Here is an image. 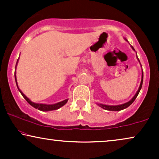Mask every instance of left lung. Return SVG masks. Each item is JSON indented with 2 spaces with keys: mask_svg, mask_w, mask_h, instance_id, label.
I'll use <instances>...</instances> for the list:
<instances>
[{
  "mask_svg": "<svg viewBox=\"0 0 159 159\" xmlns=\"http://www.w3.org/2000/svg\"><path fill=\"white\" fill-rule=\"evenodd\" d=\"M132 49L134 50L133 47L132 46ZM137 57H138V56H137ZM138 61H140L139 58H138ZM143 81V75H142V80H141V83H140V88H139L138 92H137L136 94L134 95V96L132 98L131 101H129V102H127V103L121 104V105H118V106H107V105H103V104H98V105L101 106V108H103L105 110H108V111H121V110H122V109H125V108H127L128 106H129L130 105H131V104L134 101V100L136 99V98L138 97L139 93H140V91L141 90V88H142Z\"/></svg>",
  "mask_w": 159,
  "mask_h": 159,
  "instance_id": "1",
  "label": "left lung"
}]
</instances>
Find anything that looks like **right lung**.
Segmentation results:
<instances>
[{
  "instance_id": "add662e5",
  "label": "right lung",
  "mask_w": 159,
  "mask_h": 159,
  "mask_svg": "<svg viewBox=\"0 0 159 159\" xmlns=\"http://www.w3.org/2000/svg\"><path fill=\"white\" fill-rule=\"evenodd\" d=\"M17 62H18V60H17ZM16 62V64H17ZM15 80H16V76H15ZM16 86L17 88L19 89V87H18V84H17V82H16ZM19 92L21 93V94L22 95V96L25 98V99L28 102V103H30V105L32 106H33L34 108H38V110H40V111H52V110H56V109H58V108H59L63 106L66 103V102L68 100H64V101H63L61 102H59V103H56V104H53V105H47V104H39V103H33V102H32L28 98L25 96V95H24V93L21 92V91L19 90Z\"/></svg>"
}]
</instances>
